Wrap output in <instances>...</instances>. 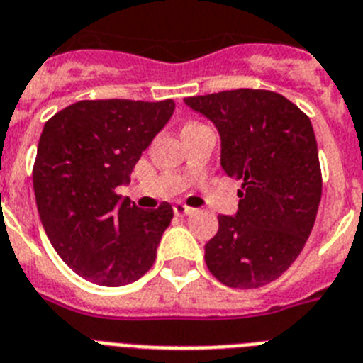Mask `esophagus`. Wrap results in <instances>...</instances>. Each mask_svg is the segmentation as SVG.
<instances>
[{"instance_id": "1", "label": "esophagus", "mask_w": 363, "mask_h": 363, "mask_svg": "<svg viewBox=\"0 0 363 363\" xmlns=\"http://www.w3.org/2000/svg\"><path fill=\"white\" fill-rule=\"evenodd\" d=\"M173 212H175V216L184 217V216H191V213H194L195 210H194V208H190V206H186V204L177 203V204H175V206H173Z\"/></svg>"}]
</instances>
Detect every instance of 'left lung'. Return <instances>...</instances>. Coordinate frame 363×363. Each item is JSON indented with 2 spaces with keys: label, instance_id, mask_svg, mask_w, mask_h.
<instances>
[{
  "label": "left lung",
  "instance_id": "1",
  "mask_svg": "<svg viewBox=\"0 0 363 363\" xmlns=\"http://www.w3.org/2000/svg\"><path fill=\"white\" fill-rule=\"evenodd\" d=\"M212 121L220 166L241 181L235 216H219L204 245L208 270L232 289H257L281 276L303 250L321 199L318 144L308 116L279 93L234 89L188 96Z\"/></svg>",
  "mask_w": 363,
  "mask_h": 363
}]
</instances>
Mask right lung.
Wrapping results in <instances>:
<instances>
[{"label": "right lung", "mask_w": 363, "mask_h": 363, "mask_svg": "<svg viewBox=\"0 0 363 363\" xmlns=\"http://www.w3.org/2000/svg\"><path fill=\"white\" fill-rule=\"evenodd\" d=\"M173 109V100H80L43 125L33 168L38 213L58 256L87 281L128 285L155 263L172 204L143 210L116 188Z\"/></svg>", "instance_id": "right-lung-1"}]
</instances>
